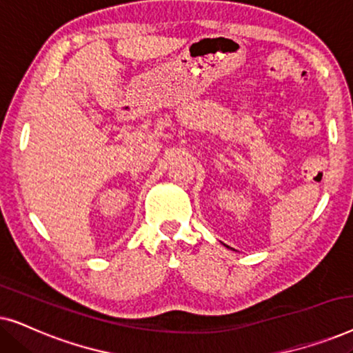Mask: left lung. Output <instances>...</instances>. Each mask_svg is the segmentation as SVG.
Returning <instances> with one entry per match:
<instances>
[{
    "instance_id": "obj_1",
    "label": "left lung",
    "mask_w": 353,
    "mask_h": 353,
    "mask_svg": "<svg viewBox=\"0 0 353 353\" xmlns=\"http://www.w3.org/2000/svg\"><path fill=\"white\" fill-rule=\"evenodd\" d=\"M226 248H228V245H226Z\"/></svg>"
}]
</instances>
